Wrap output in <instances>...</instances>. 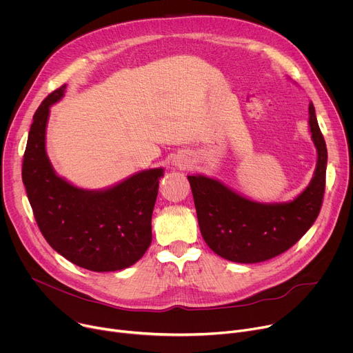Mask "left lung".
I'll return each instance as SVG.
<instances>
[{"label":"left lung","instance_id":"obj_1","mask_svg":"<svg viewBox=\"0 0 353 353\" xmlns=\"http://www.w3.org/2000/svg\"><path fill=\"white\" fill-rule=\"evenodd\" d=\"M308 110L318 161L312 181L294 201L259 203L237 195L216 179L203 175L188 176L202 237L218 256L236 263L273 259L294 246L318 218L328 152L312 103Z\"/></svg>","mask_w":353,"mask_h":353}]
</instances>
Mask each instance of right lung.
Segmentation results:
<instances>
[{"label": "right lung", "mask_w": 353, "mask_h": 353, "mask_svg": "<svg viewBox=\"0 0 353 353\" xmlns=\"http://www.w3.org/2000/svg\"><path fill=\"white\" fill-rule=\"evenodd\" d=\"M65 85L38 107L28 134L22 182L49 246L92 271H117L139 261L151 245V216L162 168L132 175L104 191L79 189L53 171L45 151L49 107Z\"/></svg>", "instance_id": "1"}]
</instances>
